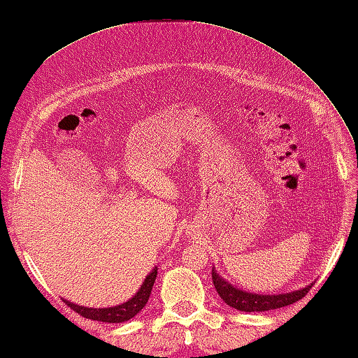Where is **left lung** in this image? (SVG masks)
I'll return each instance as SVG.
<instances>
[{
    "mask_svg": "<svg viewBox=\"0 0 358 358\" xmlns=\"http://www.w3.org/2000/svg\"><path fill=\"white\" fill-rule=\"evenodd\" d=\"M212 281L217 289L218 295L222 296L226 305L235 308L243 313H264V310L285 308L287 305L299 301L303 299L309 289L313 287L314 283L308 285L306 287H301L299 291L286 292V294H272V295H263V294H254L243 291V289L235 287L229 281L224 280L222 275H218L215 268H212Z\"/></svg>",
    "mask_w": 358,
    "mask_h": 358,
    "instance_id": "left-lung-1",
    "label": "left lung"
}]
</instances>
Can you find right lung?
<instances>
[{"label":"right lung","mask_w":358,"mask_h":358,"mask_svg":"<svg viewBox=\"0 0 358 358\" xmlns=\"http://www.w3.org/2000/svg\"><path fill=\"white\" fill-rule=\"evenodd\" d=\"M157 278V268L150 271L149 275L144 278L141 287L136 291V294L129 299L127 301L121 303L117 306L110 308H87V306H80L77 303H72L69 300H63L67 306L73 309L75 313H78L85 318H90V320L103 322V323H123L131 320L140 310L146 306V303L150 296L152 287H154Z\"/></svg>","instance_id":"1"}]
</instances>
